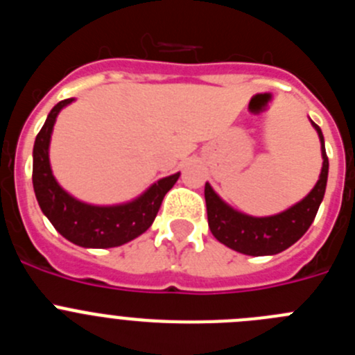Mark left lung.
I'll list each match as a JSON object with an SVG mask.
<instances>
[{
    "instance_id": "obj_1",
    "label": "left lung",
    "mask_w": 355,
    "mask_h": 355,
    "mask_svg": "<svg viewBox=\"0 0 355 355\" xmlns=\"http://www.w3.org/2000/svg\"><path fill=\"white\" fill-rule=\"evenodd\" d=\"M311 124L318 133L322 146V172L311 192L291 208L272 216L245 215L224 202L211 184L206 183L205 199L208 208V225L213 236L220 243L247 256H274L286 250L304 236L324 200L329 175L324 135L315 122L311 121Z\"/></svg>"
}]
</instances>
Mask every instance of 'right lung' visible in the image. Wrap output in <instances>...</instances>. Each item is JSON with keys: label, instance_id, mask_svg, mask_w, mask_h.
<instances>
[{"label": "right lung", "instance_id": "1", "mask_svg": "<svg viewBox=\"0 0 355 355\" xmlns=\"http://www.w3.org/2000/svg\"><path fill=\"white\" fill-rule=\"evenodd\" d=\"M74 101L64 99L53 106L33 146V190L42 213L53 227L74 245L85 249H110L124 245L146 233L155 222L165 193L180 180V172L162 178L130 202L97 206L72 197L58 184L49 163L53 126L60 110Z\"/></svg>", "mask_w": 355, "mask_h": 355}]
</instances>
